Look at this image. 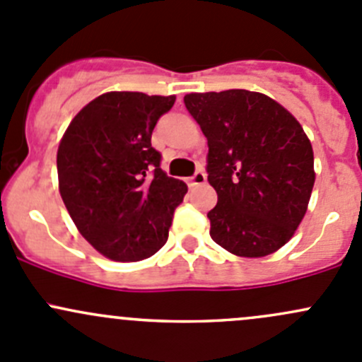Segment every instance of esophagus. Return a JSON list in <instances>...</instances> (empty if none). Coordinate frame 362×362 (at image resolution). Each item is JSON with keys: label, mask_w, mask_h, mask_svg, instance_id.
Segmentation results:
<instances>
[{"label": "esophagus", "mask_w": 362, "mask_h": 362, "mask_svg": "<svg viewBox=\"0 0 362 362\" xmlns=\"http://www.w3.org/2000/svg\"><path fill=\"white\" fill-rule=\"evenodd\" d=\"M206 182V173L203 170H198L191 178H189V185H203Z\"/></svg>", "instance_id": "1"}]
</instances>
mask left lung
<instances>
[{
  "label": "left lung",
  "instance_id": "1",
  "mask_svg": "<svg viewBox=\"0 0 362 362\" xmlns=\"http://www.w3.org/2000/svg\"><path fill=\"white\" fill-rule=\"evenodd\" d=\"M184 103L208 140V182L217 192L211 240L240 257L273 254L298 229L315 182L301 124L245 89L192 93Z\"/></svg>",
  "mask_w": 362,
  "mask_h": 362
}]
</instances>
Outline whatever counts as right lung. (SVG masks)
<instances>
[{"label": "right lung", "instance_id": "1", "mask_svg": "<svg viewBox=\"0 0 362 362\" xmlns=\"http://www.w3.org/2000/svg\"><path fill=\"white\" fill-rule=\"evenodd\" d=\"M175 96L107 93L82 108L57 148L59 192L80 235L112 261L166 243L187 185L160 170L152 131Z\"/></svg>", "mask_w": 362, "mask_h": 362}]
</instances>
